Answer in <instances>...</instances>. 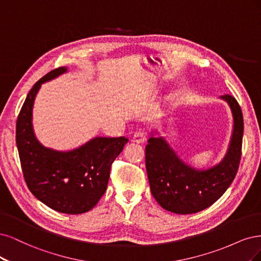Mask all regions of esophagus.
<instances>
[{
    "label": "esophagus",
    "mask_w": 261,
    "mask_h": 261,
    "mask_svg": "<svg viewBox=\"0 0 261 261\" xmlns=\"http://www.w3.org/2000/svg\"><path fill=\"white\" fill-rule=\"evenodd\" d=\"M145 140H146V137L143 132H136L133 134L132 142H134V143H143V142H145Z\"/></svg>",
    "instance_id": "esophagus-1"
}]
</instances>
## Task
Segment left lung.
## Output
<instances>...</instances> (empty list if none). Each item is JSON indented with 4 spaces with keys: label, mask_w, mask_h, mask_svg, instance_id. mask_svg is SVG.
Instances as JSON below:
<instances>
[{
    "label": "left lung",
    "mask_w": 261,
    "mask_h": 261,
    "mask_svg": "<svg viewBox=\"0 0 261 261\" xmlns=\"http://www.w3.org/2000/svg\"><path fill=\"white\" fill-rule=\"evenodd\" d=\"M231 109L233 129L221 162L209 168H195L180 158L158 129L150 132L145 147L150 192L164 209L179 215L195 214L212 206L229 189L241 161L244 122L241 107L233 96H220Z\"/></svg>",
    "instance_id": "8db88e82"
}]
</instances>
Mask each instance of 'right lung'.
<instances>
[{
	"mask_svg": "<svg viewBox=\"0 0 261 261\" xmlns=\"http://www.w3.org/2000/svg\"><path fill=\"white\" fill-rule=\"evenodd\" d=\"M67 71V67H60L32 87L16 123V144L24 181L32 194L58 213L79 215L91 210L104 195L111 166L129 140L95 137L70 150L42 144L32 124L35 99L43 83Z\"/></svg>",
	"mask_w": 261,
	"mask_h": 261,
	"instance_id": "obj_1",
	"label": "right lung"
}]
</instances>
